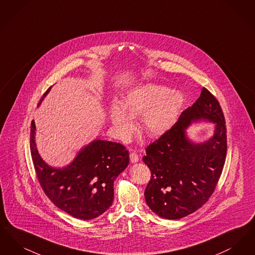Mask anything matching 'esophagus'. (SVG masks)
<instances>
[{"mask_svg": "<svg viewBox=\"0 0 255 255\" xmlns=\"http://www.w3.org/2000/svg\"><path fill=\"white\" fill-rule=\"evenodd\" d=\"M138 159H139L138 155H137L135 152H131V153H130V160H131V162H133V163L137 162Z\"/></svg>", "mask_w": 255, "mask_h": 255, "instance_id": "esophagus-1", "label": "esophagus"}]
</instances>
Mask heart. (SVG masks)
I'll list each match as a JSON object with an SVG mask.
<instances>
[{"label":"heart","mask_w":255,"mask_h":255,"mask_svg":"<svg viewBox=\"0 0 255 255\" xmlns=\"http://www.w3.org/2000/svg\"><path fill=\"white\" fill-rule=\"evenodd\" d=\"M183 96L166 86L146 84L135 88L123 97L122 107L113 104L108 110L110 122L122 139H128L134 129L132 117L142 116L141 128L152 137L168 132L177 121Z\"/></svg>","instance_id":"heart-1"}]
</instances>
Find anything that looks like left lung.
<instances>
[{"instance_id":"obj_1","label":"left lung","mask_w":255,"mask_h":255,"mask_svg":"<svg viewBox=\"0 0 255 255\" xmlns=\"http://www.w3.org/2000/svg\"><path fill=\"white\" fill-rule=\"evenodd\" d=\"M216 124L214 135L195 144L186 133L197 121ZM227 155V128L218 100L206 88L184 110L168 132L146 148L143 162L151 170L146 204L159 217L183 218L204 206L213 193Z\"/></svg>"}]
</instances>
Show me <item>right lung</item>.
I'll return each instance as SVG.
<instances>
[{
  "label": "right lung",
  "instance_id": "right-lung-1",
  "mask_svg": "<svg viewBox=\"0 0 255 255\" xmlns=\"http://www.w3.org/2000/svg\"><path fill=\"white\" fill-rule=\"evenodd\" d=\"M35 131L32 121L30 152L38 181L45 194L58 208L74 218L91 220L103 214L113 204L115 180L129 164V152L124 145L95 139L83 147L69 165L55 168L49 166L39 155Z\"/></svg>",
  "mask_w": 255,
  "mask_h": 255
}]
</instances>
